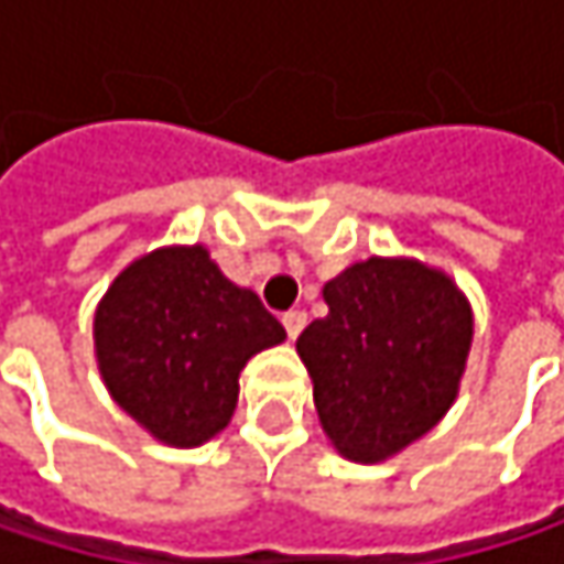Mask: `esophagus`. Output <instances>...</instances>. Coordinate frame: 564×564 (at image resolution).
Wrapping results in <instances>:
<instances>
[{
  "label": "esophagus",
  "mask_w": 564,
  "mask_h": 564,
  "mask_svg": "<svg viewBox=\"0 0 564 564\" xmlns=\"http://www.w3.org/2000/svg\"><path fill=\"white\" fill-rule=\"evenodd\" d=\"M303 326H306V313H303V310H290V313H283V329H286V336H290V339H296V336L303 333Z\"/></svg>",
  "instance_id": "esophagus-1"
}]
</instances>
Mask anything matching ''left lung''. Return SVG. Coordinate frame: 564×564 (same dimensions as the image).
I'll return each instance as SVG.
<instances>
[{
  "label": "left lung",
  "instance_id": "obj_1",
  "mask_svg": "<svg viewBox=\"0 0 564 564\" xmlns=\"http://www.w3.org/2000/svg\"><path fill=\"white\" fill-rule=\"evenodd\" d=\"M323 300L329 313L296 339L319 424L343 457L386 460L454 404L474 339L470 303L444 271L411 258L359 261Z\"/></svg>",
  "mask_w": 564,
  "mask_h": 564
}]
</instances>
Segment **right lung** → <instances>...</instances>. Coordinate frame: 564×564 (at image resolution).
I'll return each mask as SVG.
<instances>
[{
  "instance_id": "add662e5",
  "label": "right lung",
  "mask_w": 564,
  "mask_h": 564,
  "mask_svg": "<svg viewBox=\"0 0 564 564\" xmlns=\"http://www.w3.org/2000/svg\"><path fill=\"white\" fill-rule=\"evenodd\" d=\"M283 339L258 293L228 281L202 245L137 258L94 313L107 392L170 447H198L225 431L241 369Z\"/></svg>"
}]
</instances>
